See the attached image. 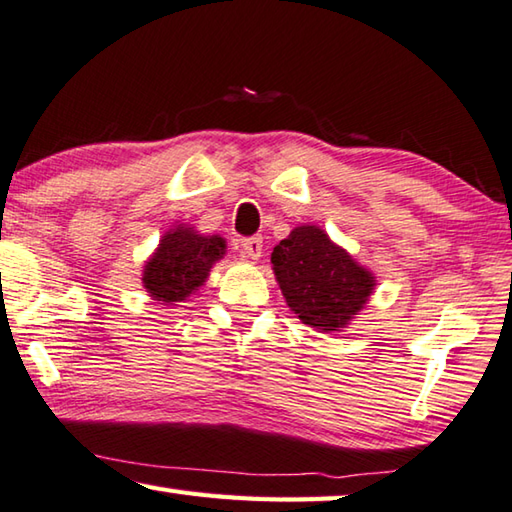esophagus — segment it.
<instances>
[{
	"instance_id": "34e87169",
	"label": "esophagus",
	"mask_w": 512,
	"mask_h": 512,
	"mask_svg": "<svg viewBox=\"0 0 512 512\" xmlns=\"http://www.w3.org/2000/svg\"><path fill=\"white\" fill-rule=\"evenodd\" d=\"M241 253L248 259H259L262 257V248H264V241L262 237H248V239H241Z\"/></svg>"
}]
</instances>
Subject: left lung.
<instances>
[{
    "label": "left lung",
    "mask_w": 512,
    "mask_h": 512,
    "mask_svg": "<svg viewBox=\"0 0 512 512\" xmlns=\"http://www.w3.org/2000/svg\"><path fill=\"white\" fill-rule=\"evenodd\" d=\"M271 264L288 309L322 333L347 329L376 288V275L313 224L293 228Z\"/></svg>",
    "instance_id": "1"
}]
</instances>
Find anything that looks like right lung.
<instances>
[{
	"mask_svg": "<svg viewBox=\"0 0 512 512\" xmlns=\"http://www.w3.org/2000/svg\"><path fill=\"white\" fill-rule=\"evenodd\" d=\"M226 255V239L201 235L194 226L179 224L165 232L143 266L147 295L163 306L185 302L206 284L210 268Z\"/></svg>",
	"mask_w": 512,
	"mask_h": 512,
	"instance_id": "add662e5",
	"label": "right lung"
}]
</instances>
